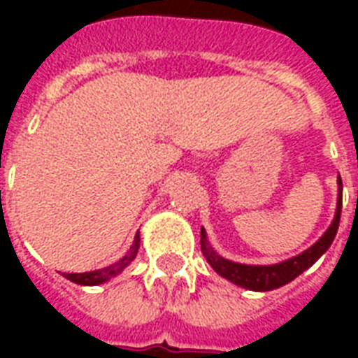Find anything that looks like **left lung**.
Here are the masks:
<instances>
[{"instance_id":"8db88e82","label":"left lung","mask_w":358,"mask_h":358,"mask_svg":"<svg viewBox=\"0 0 358 358\" xmlns=\"http://www.w3.org/2000/svg\"><path fill=\"white\" fill-rule=\"evenodd\" d=\"M338 182V209H336L334 222L324 232L322 238L316 241L313 248L303 251L301 255L293 257V259L284 261V263L270 264V266H249V264L232 263V261L222 259L213 251L209 241H207V236H205V230L201 228V251L205 259H207V263L217 270L220 276H224L226 280H230V282H234L236 285H241L245 289H253V292H270V289H276L280 285H285L287 282L295 280L301 272H305L308 266H313L326 253V249L330 248L336 234H338L339 217H341V187H343L341 186V178Z\"/></svg>"}]
</instances>
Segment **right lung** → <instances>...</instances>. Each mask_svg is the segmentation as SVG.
Here are the masks:
<instances>
[{"label":"right lung","mask_w":358,"mask_h":358,"mask_svg":"<svg viewBox=\"0 0 358 358\" xmlns=\"http://www.w3.org/2000/svg\"><path fill=\"white\" fill-rule=\"evenodd\" d=\"M138 248H140V236H136V240H134V245L130 248V253H128L124 259H120L118 263L110 264V266H105V268L92 270V272H82V274H74V272L71 274V272H65L63 276H65L66 280L74 282V284H80V285L103 284V282H107L109 278L117 276L120 270L132 263L134 257H136V253H138Z\"/></svg>","instance_id":"add662e5"}]
</instances>
